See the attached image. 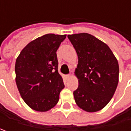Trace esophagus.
Here are the masks:
<instances>
[{
	"instance_id": "1",
	"label": "esophagus",
	"mask_w": 131,
	"mask_h": 131,
	"mask_svg": "<svg viewBox=\"0 0 131 131\" xmlns=\"http://www.w3.org/2000/svg\"><path fill=\"white\" fill-rule=\"evenodd\" d=\"M66 77L67 79H69L70 77H71V75H70V74H68V75H66Z\"/></svg>"
}]
</instances>
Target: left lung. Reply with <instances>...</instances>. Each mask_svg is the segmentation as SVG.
Masks as SVG:
<instances>
[{"instance_id": "1", "label": "left lung", "mask_w": 131, "mask_h": 131, "mask_svg": "<svg viewBox=\"0 0 131 131\" xmlns=\"http://www.w3.org/2000/svg\"><path fill=\"white\" fill-rule=\"evenodd\" d=\"M77 56L75 75L79 87L73 91L76 103L88 112L104 108L113 97L119 82V64L103 41L89 33L68 35Z\"/></svg>"}]
</instances>
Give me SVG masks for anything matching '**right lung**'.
<instances>
[{
	"label": "right lung",
	"instance_id": "right-lung-1",
	"mask_svg": "<svg viewBox=\"0 0 131 131\" xmlns=\"http://www.w3.org/2000/svg\"><path fill=\"white\" fill-rule=\"evenodd\" d=\"M66 35L49 33L33 40L16 60V84L21 97L29 107L47 112L59 101L65 85L58 73L56 52Z\"/></svg>",
	"mask_w": 131,
	"mask_h": 131
}]
</instances>
